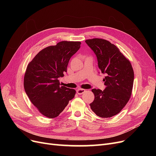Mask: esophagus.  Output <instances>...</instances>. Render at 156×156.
<instances>
[{"mask_svg":"<svg viewBox=\"0 0 156 156\" xmlns=\"http://www.w3.org/2000/svg\"><path fill=\"white\" fill-rule=\"evenodd\" d=\"M84 92H85V90H84V89H78V90H77V93L78 94H79V95H81V94H84Z\"/></svg>","mask_w":156,"mask_h":156,"instance_id":"1","label":"esophagus"}]
</instances>
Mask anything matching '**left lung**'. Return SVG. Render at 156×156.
I'll return each instance as SVG.
<instances>
[{"instance_id": "left-lung-1", "label": "left lung", "mask_w": 156, "mask_h": 156, "mask_svg": "<svg viewBox=\"0 0 156 156\" xmlns=\"http://www.w3.org/2000/svg\"><path fill=\"white\" fill-rule=\"evenodd\" d=\"M87 44L97 56L98 67L106 76L104 90L94 88L91 109L101 118H110L122 111L129 100L133 89L134 72L130 61L114 44L107 40H87Z\"/></svg>"}]
</instances>
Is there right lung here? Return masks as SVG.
Wrapping results in <instances>:
<instances>
[{
	"label": "right lung",
	"instance_id": "add662e5",
	"mask_svg": "<svg viewBox=\"0 0 156 156\" xmlns=\"http://www.w3.org/2000/svg\"><path fill=\"white\" fill-rule=\"evenodd\" d=\"M81 44L62 41L47 47L27 66L24 77L26 94L40 112L49 119L58 116L75 97L76 91L60 86L58 78L67 72L69 60Z\"/></svg>",
	"mask_w": 156,
	"mask_h": 156
}]
</instances>
